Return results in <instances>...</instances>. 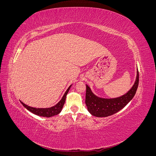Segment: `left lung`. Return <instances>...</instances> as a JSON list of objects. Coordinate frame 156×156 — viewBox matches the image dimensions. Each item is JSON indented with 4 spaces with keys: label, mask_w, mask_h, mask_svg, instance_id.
Wrapping results in <instances>:
<instances>
[{
    "label": "left lung",
    "mask_w": 156,
    "mask_h": 156,
    "mask_svg": "<svg viewBox=\"0 0 156 156\" xmlns=\"http://www.w3.org/2000/svg\"><path fill=\"white\" fill-rule=\"evenodd\" d=\"M139 71L136 72L135 83L124 95L116 98H101L96 96L88 85L86 90L85 103L88 111L96 117H106L112 115L123 108L134 97L139 85Z\"/></svg>",
    "instance_id": "obj_1"
}]
</instances>
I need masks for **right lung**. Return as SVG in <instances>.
I'll use <instances>...</instances> for the list:
<instances>
[{
	"label": "right lung",
	"mask_w": 156,
	"mask_h": 156,
	"mask_svg": "<svg viewBox=\"0 0 156 156\" xmlns=\"http://www.w3.org/2000/svg\"><path fill=\"white\" fill-rule=\"evenodd\" d=\"M71 87H72V85H70L69 87V88L67 89V90L64 93L63 97L62 98V99H61L60 101L57 103V104L49 108H34V107L28 106L27 105L25 104L24 103H23L21 101H20L22 103V105L24 106L27 110H29L31 112L34 113V114L37 116H40L43 117L53 116L59 114L60 111H62V108L64 106V104L66 101V95L68 93Z\"/></svg>",
	"instance_id": "add662e5"
}]
</instances>
